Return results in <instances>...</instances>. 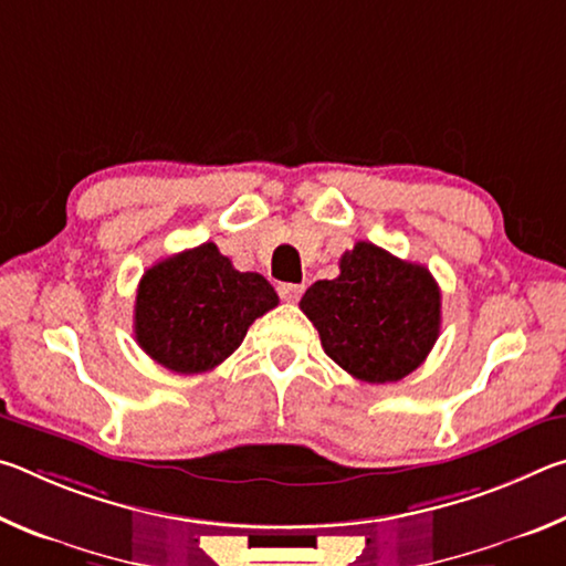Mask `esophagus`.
<instances>
[{
    "mask_svg": "<svg viewBox=\"0 0 566 566\" xmlns=\"http://www.w3.org/2000/svg\"><path fill=\"white\" fill-rule=\"evenodd\" d=\"M276 292H280L284 302H296L304 292V284H280L276 286Z\"/></svg>",
    "mask_w": 566,
    "mask_h": 566,
    "instance_id": "34e87169",
    "label": "esophagus"
}]
</instances>
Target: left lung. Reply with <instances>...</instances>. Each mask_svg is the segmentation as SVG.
I'll return each mask as SVG.
<instances>
[{
    "instance_id": "left-lung-1",
    "label": "left lung",
    "mask_w": 566,
    "mask_h": 566,
    "mask_svg": "<svg viewBox=\"0 0 566 566\" xmlns=\"http://www.w3.org/2000/svg\"><path fill=\"white\" fill-rule=\"evenodd\" d=\"M300 306L327 357L369 385L411 375L432 352L442 324V294L427 266L371 242L344 252L337 280L314 282Z\"/></svg>"
}]
</instances>
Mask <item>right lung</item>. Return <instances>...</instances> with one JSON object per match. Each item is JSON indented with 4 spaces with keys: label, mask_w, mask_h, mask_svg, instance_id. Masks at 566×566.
Instances as JSON below:
<instances>
[{
    "label": "right lung",
    "mask_w": 566,
    "mask_h": 566,
    "mask_svg": "<svg viewBox=\"0 0 566 566\" xmlns=\"http://www.w3.org/2000/svg\"><path fill=\"white\" fill-rule=\"evenodd\" d=\"M280 304L256 272H239L217 244L205 242L149 266L134 304V337L177 375L214 369L256 317Z\"/></svg>",
    "instance_id": "1"
}]
</instances>
